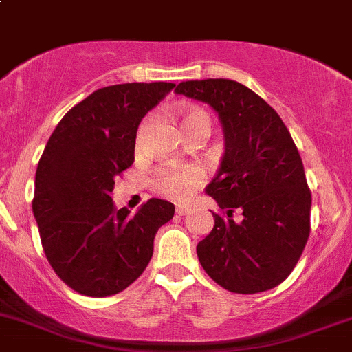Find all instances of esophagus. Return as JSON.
<instances>
[{
  "label": "esophagus",
  "mask_w": 352,
  "mask_h": 352,
  "mask_svg": "<svg viewBox=\"0 0 352 352\" xmlns=\"http://www.w3.org/2000/svg\"><path fill=\"white\" fill-rule=\"evenodd\" d=\"M175 212H177V215H187L188 212H190V207H188V206H177Z\"/></svg>",
  "instance_id": "obj_1"
}]
</instances>
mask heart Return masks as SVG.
<instances>
[{
    "mask_svg": "<svg viewBox=\"0 0 352 352\" xmlns=\"http://www.w3.org/2000/svg\"><path fill=\"white\" fill-rule=\"evenodd\" d=\"M212 120L210 115L202 108H188L182 115V129H206L210 133ZM204 172L199 165H177L167 164L157 170L153 185L158 192L172 197V199H187L194 192V188L202 182Z\"/></svg>",
    "mask_w": 352,
    "mask_h": 352,
    "instance_id": "heart-1",
    "label": "heart"
}]
</instances>
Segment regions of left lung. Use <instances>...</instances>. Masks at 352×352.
<instances>
[{"instance_id": "1", "label": "left lung", "mask_w": 352, "mask_h": 352, "mask_svg": "<svg viewBox=\"0 0 352 352\" xmlns=\"http://www.w3.org/2000/svg\"><path fill=\"white\" fill-rule=\"evenodd\" d=\"M175 94L214 108L226 140L206 192L227 215L214 214L197 245L200 264L235 294L269 291L292 272L311 232V190L294 140L277 111L234 80L182 82Z\"/></svg>"}]
</instances>
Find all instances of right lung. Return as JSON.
I'll return each mask as SVG.
<instances>
[{
    "label": "right lung",
    "mask_w": 352,
    "mask_h": 352,
    "mask_svg": "<svg viewBox=\"0 0 352 352\" xmlns=\"http://www.w3.org/2000/svg\"><path fill=\"white\" fill-rule=\"evenodd\" d=\"M175 83H123L100 88L61 118L38 162L33 215L45 256L78 294L107 297L142 276L157 230L173 204L150 199L135 215L117 210L115 179L135 160L142 118Z\"/></svg>",
    "instance_id": "1"
}]
</instances>
